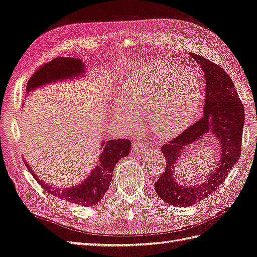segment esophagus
<instances>
[{
    "mask_svg": "<svg viewBox=\"0 0 257 257\" xmlns=\"http://www.w3.org/2000/svg\"><path fill=\"white\" fill-rule=\"evenodd\" d=\"M134 151L137 153H145L146 151H148L147 143L143 142L142 140L137 141L136 143H134Z\"/></svg>",
    "mask_w": 257,
    "mask_h": 257,
    "instance_id": "obj_1",
    "label": "esophagus"
}]
</instances>
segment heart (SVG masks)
I'll return each instance as SVG.
<instances>
[{
  "label": "heart",
  "mask_w": 257,
  "mask_h": 257,
  "mask_svg": "<svg viewBox=\"0 0 257 257\" xmlns=\"http://www.w3.org/2000/svg\"><path fill=\"white\" fill-rule=\"evenodd\" d=\"M197 76L162 60L131 72L123 81L122 97L117 98L115 114L128 127L138 128L140 115L148 114L149 126L159 138L169 139L188 127L201 103Z\"/></svg>",
  "instance_id": "heart-1"
}]
</instances>
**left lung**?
<instances>
[{
	"label": "left lung",
	"mask_w": 257,
	"mask_h": 257,
	"mask_svg": "<svg viewBox=\"0 0 257 257\" xmlns=\"http://www.w3.org/2000/svg\"><path fill=\"white\" fill-rule=\"evenodd\" d=\"M188 55L200 65L206 79L204 116L198 121L161 148L166 169L156 182L157 194L168 204L177 207L192 206L211 195L223 183L228 173L241 157L244 107L229 74L218 64L196 53ZM210 132L220 147L216 170L201 184L181 185L175 180L176 164L183 149Z\"/></svg>",
	"instance_id": "8db88e82"
}]
</instances>
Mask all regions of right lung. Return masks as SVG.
<instances>
[{"label":"right lung","mask_w":257,"mask_h":257,"mask_svg":"<svg viewBox=\"0 0 257 257\" xmlns=\"http://www.w3.org/2000/svg\"><path fill=\"white\" fill-rule=\"evenodd\" d=\"M84 72V63L80 59L65 57L56 58L36 71L27 83L26 92L29 93L33 89L49 84V83L80 77ZM130 148L131 142L129 139L101 141L100 156L96 166L84 181L69 188L50 186L49 184L39 180L27 162H25V164L40 186L52 196L73 202V204L91 207L98 204L106 194L111 182L115 165L119 160L128 156Z\"/></svg>","instance_id":"obj_1"}]
</instances>
